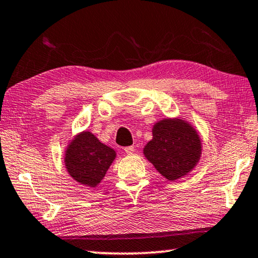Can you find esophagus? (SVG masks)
<instances>
[{
  "mask_svg": "<svg viewBox=\"0 0 258 258\" xmlns=\"http://www.w3.org/2000/svg\"><path fill=\"white\" fill-rule=\"evenodd\" d=\"M124 150H125V154H126V155H132L133 152H134V147H133V146L126 147Z\"/></svg>",
  "mask_w": 258,
  "mask_h": 258,
  "instance_id": "obj_1",
  "label": "esophagus"
}]
</instances>
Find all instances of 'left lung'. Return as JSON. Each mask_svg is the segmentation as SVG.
Segmentation results:
<instances>
[{
	"label": "left lung",
	"instance_id": "8db88e82",
	"mask_svg": "<svg viewBox=\"0 0 258 258\" xmlns=\"http://www.w3.org/2000/svg\"><path fill=\"white\" fill-rule=\"evenodd\" d=\"M143 154L166 180L175 181L197 165L202 141L184 119L165 118L154 125L152 140L143 148Z\"/></svg>",
	"mask_w": 258,
	"mask_h": 258
}]
</instances>
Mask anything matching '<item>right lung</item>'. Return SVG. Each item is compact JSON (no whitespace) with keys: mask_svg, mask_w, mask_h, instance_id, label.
Listing matches in <instances>:
<instances>
[{"mask_svg":"<svg viewBox=\"0 0 258 258\" xmlns=\"http://www.w3.org/2000/svg\"><path fill=\"white\" fill-rule=\"evenodd\" d=\"M116 151L103 145L89 131L74 138L64 151V165L74 180L95 187L106 175Z\"/></svg>","mask_w":258,"mask_h":258,"instance_id":"1","label":"right lung"}]
</instances>
